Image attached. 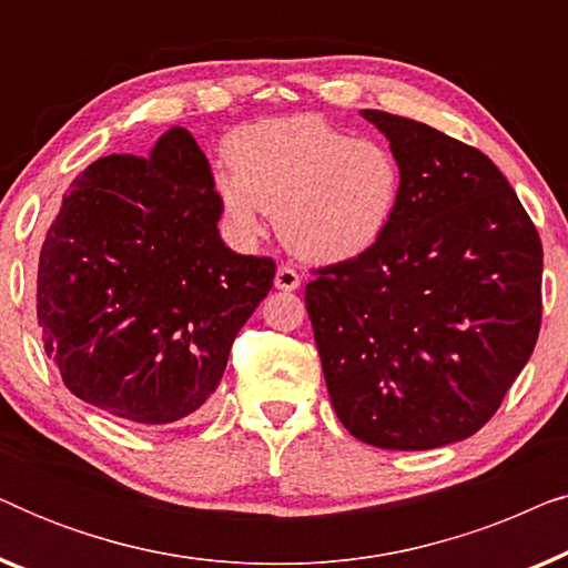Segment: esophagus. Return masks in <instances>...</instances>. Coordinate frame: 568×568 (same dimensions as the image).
<instances>
[{"instance_id": "1", "label": "esophagus", "mask_w": 568, "mask_h": 568, "mask_svg": "<svg viewBox=\"0 0 568 568\" xmlns=\"http://www.w3.org/2000/svg\"><path fill=\"white\" fill-rule=\"evenodd\" d=\"M274 284H276V290H282V292H294L300 286V274L292 266H278Z\"/></svg>"}]
</instances>
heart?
I'll list each match as a JSON object with an SVG mask.
<instances>
[{"instance_id": "obj_1", "label": "heart", "mask_w": 568, "mask_h": 568, "mask_svg": "<svg viewBox=\"0 0 568 568\" xmlns=\"http://www.w3.org/2000/svg\"><path fill=\"white\" fill-rule=\"evenodd\" d=\"M232 170L214 175L230 227L261 235L276 216L284 245L313 263L356 258L375 247L403 193V165L390 144L356 139L321 115L271 119L235 131Z\"/></svg>"}]
</instances>
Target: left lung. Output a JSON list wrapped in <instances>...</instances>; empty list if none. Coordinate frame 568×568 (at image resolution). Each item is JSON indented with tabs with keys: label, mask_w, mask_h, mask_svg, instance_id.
<instances>
[{
	"label": "left lung",
	"mask_w": 568,
	"mask_h": 568,
	"mask_svg": "<svg viewBox=\"0 0 568 568\" xmlns=\"http://www.w3.org/2000/svg\"><path fill=\"white\" fill-rule=\"evenodd\" d=\"M403 165L398 212L305 305L336 416L383 449H434L501 406L540 331L542 245L501 170L426 123L362 111Z\"/></svg>",
	"instance_id": "8db88e82"
}]
</instances>
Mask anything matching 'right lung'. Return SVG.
Wrapping results in <instances>:
<instances>
[{"label": "right lung", "mask_w": 568, "mask_h": 568, "mask_svg": "<svg viewBox=\"0 0 568 568\" xmlns=\"http://www.w3.org/2000/svg\"><path fill=\"white\" fill-rule=\"evenodd\" d=\"M212 168L189 129L72 183L38 258L43 348L77 398L134 424L199 414L276 263L222 243Z\"/></svg>", "instance_id": "add662e5"}]
</instances>
